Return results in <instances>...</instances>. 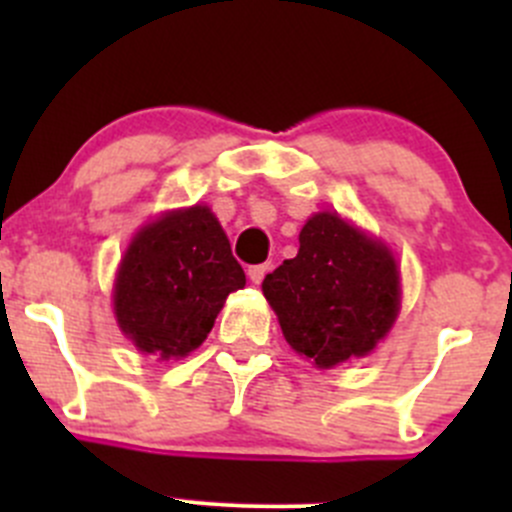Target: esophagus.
Instances as JSON below:
<instances>
[{
	"label": "esophagus",
	"instance_id": "obj_1",
	"mask_svg": "<svg viewBox=\"0 0 512 512\" xmlns=\"http://www.w3.org/2000/svg\"><path fill=\"white\" fill-rule=\"evenodd\" d=\"M267 270H270V265H252L250 270H247V277H250V280L255 282V285H260L262 277L267 275Z\"/></svg>",
	"mask_w": 512,
	"mask_h": 512
}]
</instances>
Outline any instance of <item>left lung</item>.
<instances>
[{"mask_svg": "<svg viewBox=\"0 0 512 512\" xmlns=\"http://www.w3.org/2000/svg\"><path fill=\"white\" fill-rule=\"evenodd\" d=\"M294 352L317 366L364 356L399 312V270L379 242L337 213H319L299 232V252L262 282Z\"/></svg>", "mask_w": 512, "mask_h": 512, "instance_id": "left-lung-1", "label": "left lung"}]
</instances>
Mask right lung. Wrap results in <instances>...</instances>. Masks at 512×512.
Returning a JSON list of instances; mask_svg holds the SVG:
<instances>
[{
  "mask_svg": "<svg viewBox=\"0 0 512 512\" xmlns=\"http://www.w3.org/2000/svg\"><path fill=\"white\" fill-rule=\"evenodd\" d=\"M242 287L218 218L195 205L138 232L118 267L113 309L141 352L173 359L205 342L227 294Z\"/></svg>",
  "mask_w": 512,
  "mask_h": 512,
  "instance_id": "right-lung-1",
  "label": "right lung"
}]
</instances>
